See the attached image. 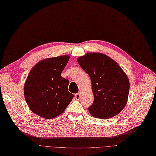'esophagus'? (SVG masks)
I'll return each mask as SVG.
<instances>
[{
	"label": "esophagus",
	"instance_id": "obj_1",
	"mask_svg": "<svg viewBox=\"0 0 156 156\" xmlns=\"http://www.w3.org/2000/svg\"><path fill=\"white\" fill-rule=\"evenodd\" d=\"M75 99H76V100H79L80 98V94H79V93L76 94L75 95Z\"/></svg>",
	"mask_w": 156,
	"mask_h": 156
}]
</instances>
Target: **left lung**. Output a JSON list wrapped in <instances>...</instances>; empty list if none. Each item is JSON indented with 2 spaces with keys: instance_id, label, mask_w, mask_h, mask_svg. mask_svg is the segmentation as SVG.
<instances>
[{
  "instance_id": "left-lung-1",
  "label": "left lung",
  "mask_w": 156,
  "mask_h": 156,
  "mask_svg": "<svg viewBox=\"0 0 156 156\" xmlns=\"http://www.w3.org/2000/svg\"><path fill=\"white\" fill-rule=\"evenodd\" d=\"M77 61L92 81L94 99L88 109L90 113L102 119L116 116L128 101L129 82L125 73L116 61L101 53H87Z\"/></svg>"
}]
</instances>
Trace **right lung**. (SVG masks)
Segmentation results:
<instances>
[{
  "label": "right lung",
  "instance_id": "obj_1",
  "mask_svg": "<svg viewBox=\"0 0 156 156\" xmlns=\"http://www.w3.org/2000/svg\"><path fill=\"white\" fill-rule=\"evenodd\" d=\"M69 55L47 58L31 69L24 86V94L30 109L45 119L62 114L74 97L68 90L69 80L61 73L68 64Z\"/></svg>",
  "mask_w": 156,
  "mask_h": 156
}]
</instances>
